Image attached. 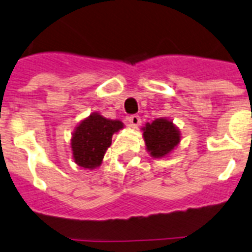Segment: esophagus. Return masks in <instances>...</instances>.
<instances>
[{"mask_svg":"<svg viewBox=\"0 0 252 252\" xmlns=\"http://www.w3.org/2000/svg\"><path fill=\"white\" fill-rule=\"evenodd\" d=\"M126 120H128L129 126H133V128H137V126L141 124V117H139V115H137V114L129 115V117L126 118Z\"/></svg>","mask_w":252,"mask_h":252,"instance_id":"34e87169","label":"esophagus"}]
</instances>
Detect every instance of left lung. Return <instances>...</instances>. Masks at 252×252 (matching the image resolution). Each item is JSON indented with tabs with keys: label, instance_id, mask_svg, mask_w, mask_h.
<instances>
[{
	"label": "left lung",
	"instance_id": "obj_1",
	"mask_svg": "<svg viewBox=\"0 0 252 252\" xmlns=\"http://www.w3.org/2000/svg\"><path fill=\"white\" fill-rule=\"evenodd\" d=\"M143 138L151 156L163 157L178 146L180 133L172 122L161 118L146 124L143 128Z\"/></svg>",
	"mask_w": 252,
	"mask_h": 252
}]
</instances>
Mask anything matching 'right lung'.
Returning a JSON list of instances; mask_svg holds the SVG:
<instances>
[{"mask_svg": "<svg viewBox=\"0 0 252 252\" xmlns=\"http://www.w3.org/2000/svg\"><path fill=\"white\" fill-rule=\"evenodd\" d=\"M123 123L119 120H110L99 114H91L82 120L73 132L71 141L74 162L85 168L100 166L105 152L111 144V137Z\"/></svg>", "mask_w": 252, "mask_h": 252, "instance_id": "1", "label": "right lung"}]
</instances>
